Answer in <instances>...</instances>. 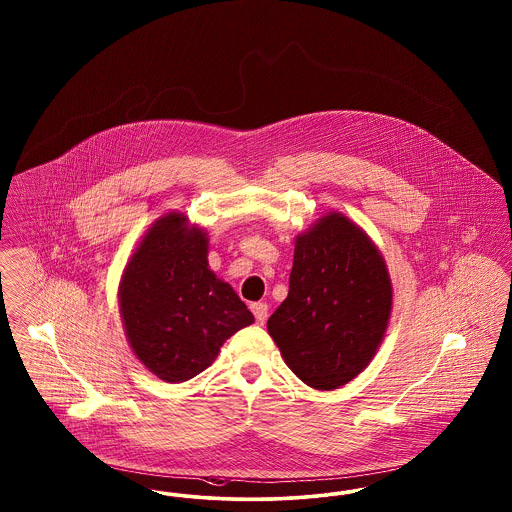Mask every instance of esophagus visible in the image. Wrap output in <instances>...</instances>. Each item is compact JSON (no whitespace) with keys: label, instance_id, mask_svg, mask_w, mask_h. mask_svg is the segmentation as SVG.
Wrapping results in <instances>:
<instances>
[{"label":"esophagus","instance_id":"obj_1","mask_svg":"<svg viewBox=\"0 0 512 512\" xmlns=\"http://www.w3.org/2000/svg\"><path fill=\"white\" fill-rule=\"evenodd\" d=\"M251 312L255 314V320H257V324H265L266 316H268V307H266V303H253L251 305Z\"/></svg>","mask_w":512,"mask_h":512}]
</instances>
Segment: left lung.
<instances>
[{"label":"left lung","instance_id":"left-lung-1","mask_svg":"<svg viewBox=\"0 0 512 512\" xmlns=\"http://www.w3.org/2000/svg\"><path fill=\"white\" fill-rule=\"evenodd\" d=\"M390 312L383 253L362 226L329 211L297 234L289 293L266 328L305 385L333 390L368 368Z\"/></svg>","mask_w":512,"mask_h":512}]
</instances>
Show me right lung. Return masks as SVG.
I'll use <instances>...</instances> for the list:
<instances>
[{"label":"right lung","instance_id":"add662e5","mask_svg":"<svg viewBox=\"0 0 512 512\" xmlns=\"http://www.w3.org/2000/svg\"><path fill=\"white\" fill-rule=\"evenodd\" d=\"M209 238L181 211L158 217L123 268L118 305L127 343L150 373L183 383L219 356L226 339L255 322L207 263Z\"/></svg>","mask_w":512,"mask_h":512}]
</instances>
